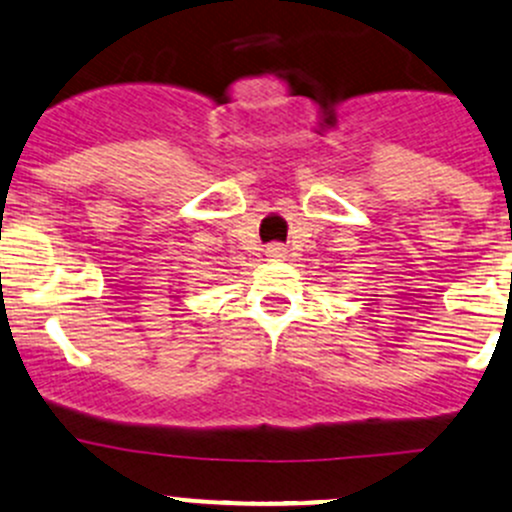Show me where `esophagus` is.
<instances>
[{
    "label": "esophagus",
    "mask_w": 512,
    "mask_h": 512,
    "mask_svg": "<svg viewBox=\"0 0 512 512\" xmlns=\"http://www.w3.org/2000/svg\"><path fill=\"white\" fill-rule=\"evenodd\" d=\"M266 254L271 258H286V246H283V244H268Z\"/></svg>",
    "instance_id": "esophagus-1"
}]
</instances>
